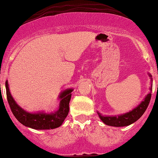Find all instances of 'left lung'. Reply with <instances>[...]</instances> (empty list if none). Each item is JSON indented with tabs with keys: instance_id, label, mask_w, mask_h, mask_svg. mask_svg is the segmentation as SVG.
Here are the masks:
<instances>
[{
	"instance_id": "8db88e82",
	"label": "left lung",
	"mask_w": 158,
	"mask_h": 158,
	"mask_svg": "<svg viewBox=\"0 0 158 158\" xmlns=\"http://www.w3.org/2000/svg\"><path fill=\"white\" fill-rule=\"evenodd\" d=\"M149 74V77L151 79V82L153 81L152 76L150 73ZM152 85V83H151ZM150 92L145 96V98L141 103L135 107L131 111L125 113L123 114H120V115L115 116H104L102 114H100L98 112V114L99 116L100 119L103 121L104 123L110 126H114V127H123V126H128V125H131L134 123L135 121L141 118V116L146 110L147 107L149 106V102L151 99V91H152V87L150 89Z\"/></svg>"
}]
</instances>
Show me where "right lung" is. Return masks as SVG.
I'll return each instance as SVG.
<instances>
[{
	"mask_svg": "<svg viewBox=\"0 0 158 158\" xmlns=\"http://www.w3.org/2000/svg\"><path fill=\"white\" fill-rule=\"evenodd\" d=\"M5 88L8 102L13 115L20 123L26 127L33 129H56L62 125L68 115L69 111V102L72 96L71 93L73 91V89H67L60 93L58 96V99L60 100L59 108L56 111L52 113H44L42 111L29 113L23 110L15 102L10 94L8 81H5Z\"/></svg>",
	"mask_w": 158,
	"mask_h": 158,
	"instance_id": "right-lung-1",
	"label": "right lung"
}]
</instances>
